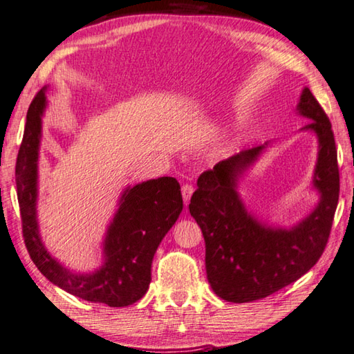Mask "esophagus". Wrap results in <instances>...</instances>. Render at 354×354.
<instances>
[{
    "label": "esophagus",
    "instance_id": "obj_1",
    "mask_svg": "<svg viewBox=\"0 0 354 354\" xmlns=\"http://www.w3.org/2000/svg\"><path fill=\"white\" fill-rule=\"evenodd\" d=\"M192 192H194V188H192L191 185H183V186H182V196H183L185 205L189 203V198H191V196H192Z\"/></svg>",
    "mask_w": 354,
    "mask_h": 354
}]
</instances>
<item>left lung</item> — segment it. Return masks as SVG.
<instances>
[{
    "mask_svg": "<svg viewBox=\"0 0 354 354\" xmlns=\"http://www.w3.org/2000/svg\"><path fill=\"white\" fill-rule=\"evenodd\" d=\"M297 111L310 120L302 129L313 131L319 140L313 185L321 192L316 209L301 223L290 230L270 228L251 216L239 197V176L268 143L223 160L197 180L189 212L205 239L208 282L223 301L252 302L282 290L316 265L328 242L339 200L335 136L328 117L308 88L302 92Z\"/></svg>",
    "mask_w": 354,
    "mask_h": 354,
    "instance_id": "left-lung-1",
    "label": "left lung"
}]
</instances>
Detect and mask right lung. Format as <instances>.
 <instances>
[{
	"instance_id": "obj_1",
	"label": "right lung",
	"mask_w": 354,
	"mask_h": 354,
	"mask_svg": "<svg viewBox=\"0 0 354 354\" xmlns=\"http://www.w3.org/2000/svg\"><path fill=\"white\" fill-rule=\"evenodd\" d=\"M44 108L46 95L41 89L29 106L15 166L26 248L32 262L53 285L83 301L128 306L148 291L152 259L183 209L180 185L174 177H160L126 189L104 239L102 268L89 274L64 268L44 248L37 223L38 148Z\"/></svg>"
}]
</instances>
